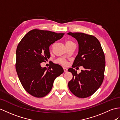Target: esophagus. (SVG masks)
<instances>
[{"label":"esophagus","mask_w":120,"mask_h":120,"mask_svg":"<svg viewBox=\"0 0 120 120\" xmlns=\"http://www.w3.org/2000/svg\"><path fill=\"white\" fill-rule=\"evenodd\" d=\"M63 69H64V72H67V71H68V69H67L66 68H64Z\"/></svg>","instance_id":"34e87169"}]
</instances>
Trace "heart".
Wrapping results in <instances>:
<instances>
[{"label":"heart","instance_id":"1","mask_svg":"<svg viewBox=\"0 0 120 120\" xmlns=\"http://www.w3.org/2000/svg\"><path fill=\"white\" fill-rule=\"evenodd\" d=\"M65 44L67 47H69L70 45L74 44V43L71 40H66L65 41ZM53 46V45H52V46ZM57 62L58 63L61 64V65H64V66H65L67 64V62L66 60L65 59H64V58H58V59L57 60Z\"/></svg>","mask_w":120,"mask_h":120}]
</instances>
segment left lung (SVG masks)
<instances>
[{"label": "left lung", "mask_w": 120, "mask_h": 120, "mask_svg": "<svg viewBox=\"0 0 120 120\" xmlns=\"http://www.w3.org/2000/svg\"><path fill=\"white\" fill-rule=\"evenodd\" d=\"M68 34L77 40L79 51L72 68L83 66L80 73L73 68L68 71L73 78L68 82V87L77 97L84 98L92 95L102 83L104 77L105 58L99 40L94 36L82 33Z\"/></svg>", "instance_id": "left-lung-1"}]
</instances>
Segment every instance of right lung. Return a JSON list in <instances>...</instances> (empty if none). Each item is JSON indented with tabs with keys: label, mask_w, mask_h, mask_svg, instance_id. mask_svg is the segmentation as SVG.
I'll return each mask as SVG.
<instances>
[{
	"label": "right lung",
	"mask_w": 120,
	"mask_h": 120,
	"mask_svg": "<svg viewBox=\"0 0 120 120\" xmlns=\"http://www.w3.org/2000/svg\"><path fill=\"white\" fill-rule=\"evenodd\" d=\"M64 35L34 29L28 32L18 44L16 71L23 88L34 97L46 96L51 90L55 79L63 73L59 65L51 62L47 68H42L40 64L50 57L49 46Z\"/></svg>",
	"instance_id": "add662e5"
}]
</instances>
